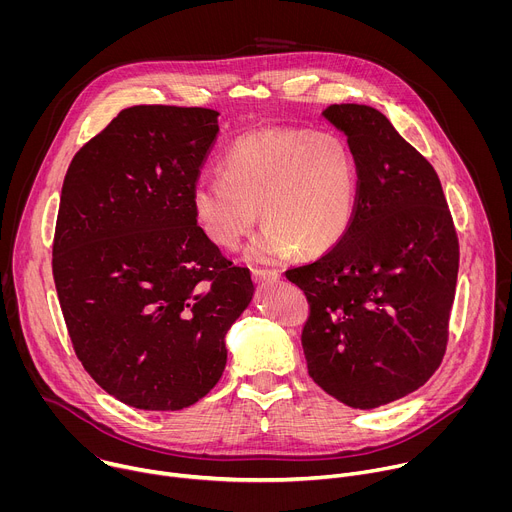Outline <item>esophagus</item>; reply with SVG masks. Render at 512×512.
Masks as SVG:
<instances>
[{
  "label": "esophagus",
  "mask_w": 512,
  "mask_h": 512,
  "mask_svg": "<svg viewBox=\"0 0 512 512\" xmlns=\"http://www.w3.org/2000/svg\"><path fill=\"white\" fill-rule=\"evenodd\" d=\"M251 275H253L255 283H273L281 277V273L275 269H253Z\"/></svg>",
  "instance_id": "esophagus-1"
}]
</instances>
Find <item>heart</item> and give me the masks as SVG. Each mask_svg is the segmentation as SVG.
I'll use <instances>...</instances> for the list:
<instances>
[{
  "instance_id": "heart-1",
  "label": "heart",
  "mask_w": 512,
  "mask_h": 512,
  "mask_svg": "<svg viewBox=\"0 0 512 512\" xmlns=\"http://www.w3.org/2000/svg\"><path fill=\"white\" fill-rule=\"evenodd\" d=\"M221 178L192 186L204 237L237 249L257 221L267 223L247 249L251 261H279L298 247L316 257L348 233L356 212V164L330 131L267 127L239 135L218 162Z\"/></svg>"
}]
</instances>
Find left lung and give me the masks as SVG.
I'll list each match as a JSON object with an SVG mask.
<instances>
[{
    "label": "left lung",
    "mask_w": 512,
    "mask_h": 512,
    "mask_svg": "<svg viewBox=\"0 0 512 512\" xmlns=\"http://www.w3.org/2000/svg\"><path fill=\"white\" fill-rule=\"evenodd\" d=\"M356 164L346 237L287 269L310 302L302 330L308 373L354 409L417 391L442 364L460 263L458 235L433 166L369 105L322 113Z\"/></svg>",
    "instance_id": "1"
}]
</instances>
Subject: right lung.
I'll use <instances>...</instances> for the list:
<instances>
[{"label": "right lung", "instance_id": "add662e5", "mask_svg": "<svg viewBox=\"0 0 512 512\" xmlns=\"http://www.w3.org/2000/svg\"><path fill=\"white\" fill-rule=\"evenodd\" d=\"M216 133L212 109L135 105L64 176L52 275L68 336L95 383L135 409L202 399L253 298L249 269L223 257L192 210Z\"/></svg>", "mask_w": 512, "mask_h": 512}]
</instances>
